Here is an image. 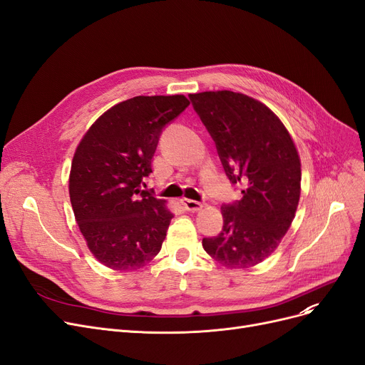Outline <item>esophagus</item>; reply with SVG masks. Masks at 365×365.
I'll use <instances>...</instances> for the list:
<instances>
[{
    "label": "esophagus",
    "instance_id": "obj_1",
    "mask_svg": "<svg viewBox=\"0 0 365 365\" xmlns=\"http://www.w3.org/2000/svg\"><path fill=\"white\" fill-rule=\"evenodd\" d=\"M182 205L185 206L186 210L190 212H197L203 209V203H200V201H195V200H190V198H183Z\"/></svg>",
    "mask_w": 365,
    "mask_h": 365
}]
</instances>
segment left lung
<instances>
[{"instance_id":"obj_1","label":"left lung","mask_w":365,"mask_h":365,"mask_svg":"<svg viewBox=\"0 0 365 365\" xmlns=\"http://www.w3.org/2000/svg\"><path fill=\"white\" fill-rule=\"evenodd\" d=\"M242 198L224 205L222 232L203 248L228 269L262 263L284 237L301 197V159L289 130L260 101L230 90L190 94Z\"/></svg>"}]
</instances>
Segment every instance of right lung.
I'll return each instance as SVG.
<instances>
[{"label":"right lung","instance_id":"add662e5","mask_svg":"<svg viewBox=\"0 0 365 365\" xmlns=\"http://www.w3.org/2000/svg\"><path fill=\"white\" fill-rule=\"evenodd\" d=\"M190 105L183 94L137 96L105 111L79 141L69 195L90 252L114 271H133L160 251L174 215L143 191L159 135Z\"/></svg>","mask_w":365,"mask_h":365}]
</instances>
